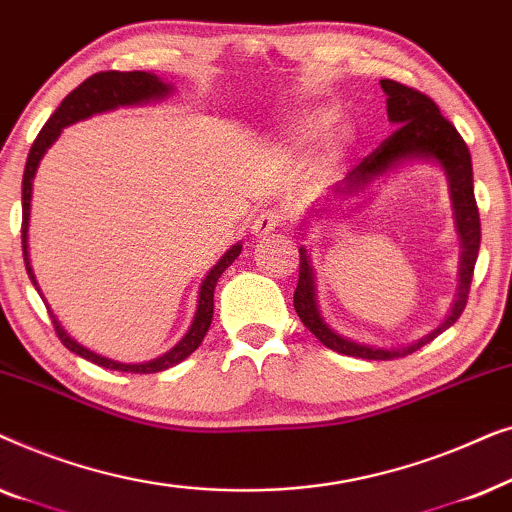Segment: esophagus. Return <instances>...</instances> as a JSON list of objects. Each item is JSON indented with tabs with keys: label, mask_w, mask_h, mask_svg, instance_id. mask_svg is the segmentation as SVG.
<instances>
[{
	"label": "esophagus",
	"mask_w": 512,
	"mask_h": 512,
	"mask_svg": "<svg viewBox=\"0 0 512 512\" xmlns=\"http://www.w3.org/2000/svg\"><path fill=\"white\" fill-rule=\"evenodd\" d=\"M282 221L284 216L279 214L277 209H261V212L254 216V221H251V230H254L256 235H268L275 228L282 226Z\"/></svg>",
	"instance_id": "esophagus-1"
}]
</instances>
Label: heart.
Masks as SVG:
<instances>
[{"mask_svg":"<svg viewBox=\"0 0 512 512\" xmlns=\"http://www.w3.org/2000/svg\"><path fill=\"white\" fill-rule=\"evenodd\" d=\"M331 118H333V114L328 109H314V111H310V114L300 116V121L296 123V135L300 139L314 137L328 121H331Z\"/></svg>","mask_w":512,"mask_h":512,"instance_id":"1","label":"heart"}]
</instances>
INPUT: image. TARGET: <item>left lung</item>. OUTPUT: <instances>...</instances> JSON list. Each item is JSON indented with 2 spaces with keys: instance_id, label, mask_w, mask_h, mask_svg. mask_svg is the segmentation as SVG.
<instances>
[{
  "instance_id": "1",
  "label": "left lung",
  "mask_w": 512,
  "mask_h": 512,
  "mask_svg": "<svg viewBox=\"0 0 512 512\" xmlns=\"http://www.w3.org/2000/svg\"><path fill=\"white\" fill-rule=\"evenodd\" d=\"M380 86L387 95V114L389 121L396 123L398 128L377 146V149L361 160L359 165L347 172V177L335 186V195H356L363 191L375 177H382L391 167H396L403 160H436L445 170V177L450 181V198L454 209V221H457V233L461 240V268H459V293L454 300L452 312L440 324L436 331H431L426 338L412 342L401 349L373 347L361 345V342L347 340L333 331L319 314L317 307V286H314V270L307 251L300 247V270H298V286L293 293V307H296L300 321L305 328L314 333V338L324 342L333 352L356 356V359H373L387 361L408 356L431 342L445 328H450L454 321L461 317L468 303V291H471L475 261L480 251V214L475 205L473 193V165L471 153L457 128L440 114L438 104L419 93L415 88L403 86V83L382 79Z\"/></svg>"
}]
</instances>
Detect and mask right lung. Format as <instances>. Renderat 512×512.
Masks as SVG:
<instances>
[{
    "label": "right lung",
    "instance_id": "obj_1",
    "mask_svg": "<svg viewBox=\"0 0 512 512\" xmlns=\"http://www.w3.org/2000/svg\"><path fill=\"white\" fill-rule=\"evenodd\" d=\"M172 86L170 83H163L156 74L149 72H100L93 74L90 79L81 83L79 88H74L65 100L60 102V107L53 111V116L48 118L44 128L34 139L30 156H27L25 163V174H23V258H25V268L27 275H30L34 289L39 291L37 279H34L32 265H30V251H27V226H30V200H32V181L34 174H37L39 160L44 158V153L48 146H51L55 139L60 137V132L65 125H72L76 121H83V118L93 116V114H102V111L116 109V107H130V104H142L149 100H158V97H165L170 93ZM242 244H235L233 249H228L219 263L209 270V275L205 277V282L200 286V298H198V310H195L193 324L188 328V333L181 338L177 345H174L170 352L158 356V359L146 361V363H121L114 359H107V356H100L95 352H90L79 342L69 338L65 333V328L60 326V321L55 319V314L48 310L53 319V328L58 333V338L62 345H65L69 352L83 356V359L97 363V366L109 368V370H121V373H160V370L177 366L179 361H184L186 356H191L195 349L200 347V342L205 340V335L209 331V324H212V314H214V289L219 277L223 275V270L228 265H233V261L240 256ZM41 296V291H39Z\"/></svg>",
    "mask_w": 512,
    "mask_h": 512
}]
</instances>
